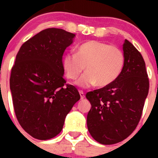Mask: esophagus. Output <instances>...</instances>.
Listing matches in <instances>:
<instances>
[{
    "instance_id": "34e87169",
    "label": "esophagus",
    "mask_w": 158,
    "mask_h": 158,
    "mask_svg": "<svg viewBox=\"0 0 158 158\" xmlns=\"http://www.w3.org/2000/svg\"><path fill=\"white\" fill-rule=\"evenodd\" d=\"M79 95H80V98H81V99H83V98H85V94H84L83 91L79 90Z\"/></svg>"
}]
</instances>
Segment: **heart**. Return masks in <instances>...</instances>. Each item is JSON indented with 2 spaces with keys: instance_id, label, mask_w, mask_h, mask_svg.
<instances>
[{
  "instance_id": "obj_1",
  "label": "heart",
  "mask_w": 158,
  "mask_h": 158,
  "mask_svg": "<svg viewBox=\"0 0 158 158\" xmlns=\"http://www.w3.org/2000/svg\"><path fill=\"white\" fill-rule=\"evenodd\" d=\"M125 56L115 46L96 40L81 44L76 53H66L62 60V66L66 77L75 79L82 71L87 70L76 82L81 88L96 85L106 87L118 77L123 69Z\"/></svg>"
}]
</instances>
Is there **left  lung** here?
Listing matches in <instances>:
<instances>
[{
    "instance_id": "obj_1",
    "label": "left lung",
    "mask_w": 158,
    "mask_h": 158,
    "mask_svg": "<svg viewBox=\"0 0 158 158\" xmlns=\"http://www.w3.org/2000/svg\"><path fill=\"white\" fill-rule=\"evenodd\" d=\"M123 52L125 63L117 79L85 95L92 106L87 115L88 130L92 138L102 144L120 142L135 131L149 90L141 54L127 40Z\"/></svg>"
}]
</instances>
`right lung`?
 Listing matches in <instances>:
<instances>
[{"instance_id":"1","label":"right lung","mask_w":158,"mask_h":158,"mask_svg":"<svg viewBox=\"0 0 158 158\" xmlns=\"http://www.w3.org/2000/svg\"><path fill=\"white\" fill-rule=\"evenodd\" d=\"M74 33L49 28L25 42L11 69L10 88L19 123L33 138L48 140L63 129L65 118L80 99L75 86L66 85L62 66Z\"/></svg>"}]
</instances>
